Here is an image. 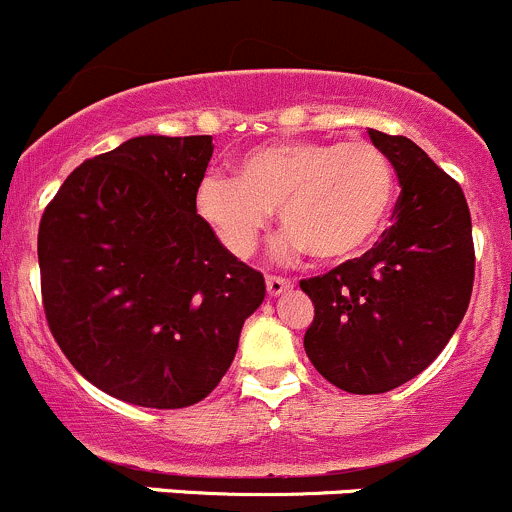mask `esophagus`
<instances>
[{"mask_svg": "<svg viewBox=\"0 0 512 512\" xmlns=\"http://www.w3.org/2000/svg\"><path fill=\"white\" fill-rule=\"evenodd\" d=\"M266 288H268V295H271V298H276V295H283L286 291H291L293 281H288V278H283V276H268Z\"/></svg>", "mask_w": 512, "mask_h": 512, "instance_id": "1", "label": "esophagus"}]
</instances>
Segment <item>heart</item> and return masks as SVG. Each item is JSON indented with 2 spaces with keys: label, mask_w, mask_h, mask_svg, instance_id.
Instances as JSON below:
<instances>
[{
  "label": "heart",
  "mask_w": 512,
  "mask_h": 512,
  "mask_svg": "<svg viewBox=\"0 0 512 512\" xmlns=\"http://www.w3.org/2000/svg\"><path fill=\"white\" fill-rule=\"evenodd\" d=\"M394 170L370 140H283L254 147L236 179L212 175L197 189V214L231 254H254L278 212L286 256L308 251L340 263L367 249L392 209Z\"/></svg>",
  "instance_id": "heart-1"
}]
</instances>
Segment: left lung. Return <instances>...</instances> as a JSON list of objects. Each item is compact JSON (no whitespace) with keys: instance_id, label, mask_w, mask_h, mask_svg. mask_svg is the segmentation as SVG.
<instances>
[{"instance_id":"8db88e82","label":"left lung","mask_w":512,"mask_h":512,"mask_svg":"<svg viewBox=\"0 0 512 512\" xmlns=\"http://www.w3.org/2000/svg\"><path fill=\"white\" fill-rule=\"evenodd\" d=\"M399 179L392 226L365 256L300 281L315 305L305 355L335 387L382 394L439 357L473 291L471 212L416 142L370 130Z\"/></svg>"}]
</instances>
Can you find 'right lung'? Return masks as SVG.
Listing matches in <instances>:
<instances>
[{
    "label": "right lung",
    "mask_w": 512,
    "mask_h": 512,
    "mask_svg": "<svg viewBox=\"0 0 512 512\" xmlns=\"http://www.w3.org/2000/svg\"><path fill=\"white\" fill-rule=\"evenodd\" d=\"M212 135H140L66 177L39 226L41 295L63 355L115 399L202 402L266 283L197 214Z\"/></svg>",
    "instance_id": "obj_1"
}]
</instances>
